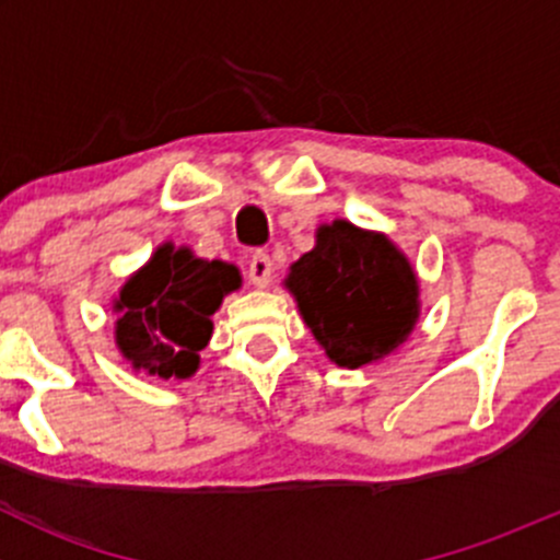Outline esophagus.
<instances>
[{
	"label": "esophagus",
	"mask_w": 560,
	"mask_h": 560,
	"mask_svg": "<svg viewBox=\"0 0 560 560\" xmlns=\"http://www.w3.org/2000/svg\"><path fill=\"white\" fill-rule=\"evenodd\" d=\"M270 279H273V259L265 252L252 254V259H248V281L262 290V287L270 284Z\"/></svg>",
	"instance_id": "obj_1"
}]
</instances>
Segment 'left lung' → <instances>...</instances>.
<instances>
[{
    "label": "left lung",
    "instance_id": "left-lung-1",
    "mask_svg": "<svg viewBox=\"0 0 560 560\" xmlns=\"http://www.w3.org/2000/svg\"><path fill=\"white\" fill-rule=\"evenodd\" d=\"M284 284L341 369H363L395 352L420 316V284L404 252L347 219L316 230V246L290 265Z\"/></svg>",
    "mask_w": 560,
    "mask_h": 560
}]
</instances>
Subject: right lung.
Instances as JSON below:
<instances>
[{
	"instance_id": "obj_1",
	"label": "right lung",
	"mask_w": 560,
	"mask_h": 560,
	"mask_svg": "<svg viewBox=\"0 0 560 560\" xmlns=\"http://www.w3.org/2000/svg\"><path fill=\"white\" fill-rule=\"evenodd\" d=\"M241 287L235 265L200 259L191 248L162 244L118 292L116 347L135 371L189 380L213 332L211 316Z\"/></svg>"
}]
</instances>
